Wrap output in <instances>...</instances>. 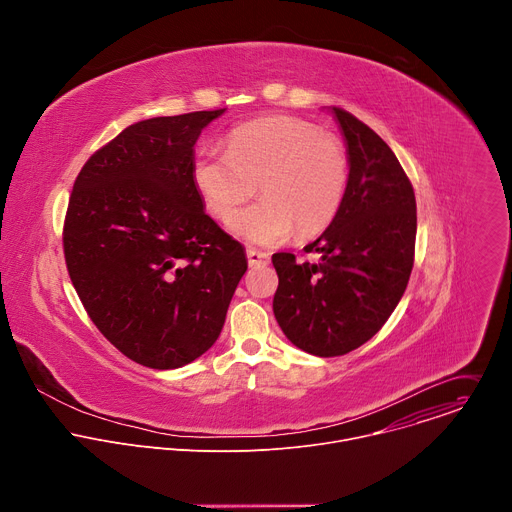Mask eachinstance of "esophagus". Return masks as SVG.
I'll list each match as a JSON object with an SVG mask.
<instances>
[{"instance_id":"obj_1","label":"esophagus","mask_w":512,"mask_h":512,"mask_svg":"<svg viewBox=\"0 0 512 512\" xmlns=\"http://www.w3.org/2000/svg\"><path fill=\"white\" fill-rule=\"evenodd\" d=\"M247 261H249V267H265L269 263V257L255 249H247Z\"/></svg>"}]
</instances>
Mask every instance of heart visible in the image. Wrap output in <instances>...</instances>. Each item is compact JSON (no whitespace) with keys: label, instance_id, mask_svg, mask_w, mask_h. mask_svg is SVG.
Here are the masks:
<instances>
[{"label":"heart","instance_id":"1","mask_svg":"<svg viewBox=\"0 0 512 512\" xmlns=\"http://www.w3.org/2000/svg\"><path fill=\"white\" fill-rule=\"evenodd\" d=\"M192 180L206 210L227 221L257 190L263 200L231 218V231L257 247H273L294 233L324 231L342 204L348 160L342 143L296 117H263L239 125L227 152L202 148Z\"/></svg>","mask_w":512,"mask_h":512}]
</instances>
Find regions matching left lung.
Masks as SVG:
<instances>
[{"instance_id":"left-lung-1","label":"left lung","mask_w":512,"mask_h":512,"mask_svg":"<svg viewBox=\"0 0 512 512\" xmlns=\"http://www.w3.org/2000/svg\"><path fill=\"white\" fill-rule=\"evenodd\" d=\"M346 145L348 182L330 227L296 255L271 257L279 277L273 314L287 340L314 356H340L389 320L413 269L417 206L389 145L344 109L330 107Z\"/></svg>"}]
</instances>
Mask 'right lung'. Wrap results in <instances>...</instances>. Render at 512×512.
<instances>
[{
    "instance_id": "right-lung-1",
    "label": "right lung",
    "mask_w": 512,
    "mask_h": 512,
    "mask_svg": "<svg viewBox=\"0 0 512 512\" xmlns=\"http://www.w3.org/2000/svg\"><path fill=\"white\" fill-rule=\"evenodd\" d=\"M227 109L152 117L95 152L72 186L64 259L101 334L143 367L170 371L221 334L247 257L204 212L194 143Z\"/></svg>"
}]
</instances>
